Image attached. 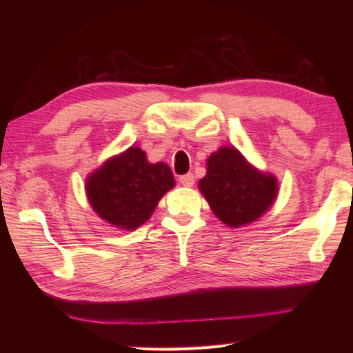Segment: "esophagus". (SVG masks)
<instances>
[{
    "label": "esophagus",
    "instance_id": "obj_1",
    "mask_svg": "<svg viewBox=\"0 0 353 353\" xmlns=\"http://www.w3.org/2000/svg\"><path fill=\"white\" fill-rule=\"evenodd\" d=\"M179 182H181L183 186H192L194 182H196V177H194L192 172H188V174H183L179 179Z\"/></svg>",
    "mask_w": 353,
    "mask_h": 353
}]
</instances>
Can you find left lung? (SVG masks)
<instances>
[{
	"label": "left lung",
	"instance_id": "1",
	"mask_svg": "<svg viewBox=\"0 0 353 353\" xmlns=\"http://www.w3.org/2000/svg\"><path fill=\"white\" fill-rule=\"evenodd\" d=\"M199 190L219 219L229 228L256 221L277 196L273 174L261 172L235 147H221L209 156Z\"/></svg>",
	"mask_w": 353,
	"mask_h": 353
}]
</instances>
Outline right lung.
Instances as JSON below:
<instances>
[{
	"label": "right lung",
	"instance_id": "right-lung-1",
	"mask_svg": "<svg viewBox=\"0 0 353 353\" xmlns=\"http://www.w3.org/2000/svg\"><path fill=\"white\" fill-rule=\"evenodd\" d=\"M174 185L167 163H150L145 152L130 147L91 172L85 190L100 219L118 229L134 230L152 216L163 194Z\"/></svg>",
	"mask_w": 353,
	"mask_h": 353
}]
</instances>
